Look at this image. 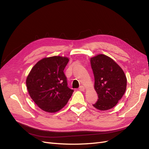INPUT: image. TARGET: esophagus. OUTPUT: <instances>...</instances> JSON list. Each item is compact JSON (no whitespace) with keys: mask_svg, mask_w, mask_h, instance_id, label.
Returning <instances> with one entry per match:
<instances>
[{"mask_svg":"<svg viewBox=\"0 0 149 149\" xmlns=\"http://www.w3.org/2000/svg\"><path fill=\"white\" fill-rule=\"evenodd\" d=\"M84 89H85V88H84V86H81L79 88V91H84Z\"/></svg>","mask_w":149,"mask_h":149,"instance_id":"obj_1","label":"esophagus"}]
</instances>
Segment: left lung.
<instances>
[{"instance_id": "left-lung-1", "label": "left lung", "mask_w": 149, "mask_h": 149, "mask_svg": "<svg viewBox=\"0 0 149 149\" xmlns=\"http://www.w3.org/2000/svg\"><path fill=\"white\" fill-rule=\"evenodd\" d=\"M94 76V89L98 95L93 104L106 111L114 107L123 97L127 86V78L121 68L110 57L100 54L91 58Z\"/></svg>"}]
</instances>
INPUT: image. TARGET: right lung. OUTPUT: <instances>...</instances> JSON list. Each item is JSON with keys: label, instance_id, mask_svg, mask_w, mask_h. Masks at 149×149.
<instances>
[{"label": "right lung", "instance_id": "1", "mask_svg": "<svg viewBox=\"0 0 149 149\" xmlns=\"http://www.w3.org/2000/svg\"><path fill=\"white\" fill-rule=\"evenodd\" d=\"M69 59L55 56L44 58L31 68L26 79L30 96L40 109L48 112L61 109L73 90L68 87L64 69Z\"/></svg>", "mask_w": 149, "mask_h": 149}]
</instances>
